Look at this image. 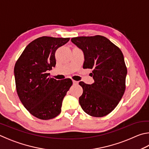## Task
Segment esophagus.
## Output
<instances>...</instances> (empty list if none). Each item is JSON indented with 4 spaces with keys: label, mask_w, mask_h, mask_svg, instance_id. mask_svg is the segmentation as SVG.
<instances>
[{
    "label": "esophagus",
    "mask_w": 149,
    "mask_h": 149,
    "mask_svg": "<svg viewBox=\"0 0 149 149\" xmlns=\"http://www.w3.org/2000/svg\"><path fill=\"white\" fill-rule=\"evenodd\" d=\"M73 84H74V85H77V84H78V81L73 80Z\"/></svg>",
    "instance_id": "esophagus-1"
}]
</instances>
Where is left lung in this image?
<instances>
[{"mask_svg": "<svg viewBox=\"0 0 149 149\" xmlns=\"http://www.w3.org/2000/svg\"><path fill=\"white\" fill-rule=\"evenodd\" d=\"M71 41L81 49L85 56L83 68L93 70L94 82L79 83L83 94L79 102L88 115L102 117L117 107L125 91L127 74L123 54L117 46L104 36H80Z\"/></svg>", "mask_w": 149, "mask_h": 149, "instance_id": "obj_1", "label": "left lung"}]
</instances>
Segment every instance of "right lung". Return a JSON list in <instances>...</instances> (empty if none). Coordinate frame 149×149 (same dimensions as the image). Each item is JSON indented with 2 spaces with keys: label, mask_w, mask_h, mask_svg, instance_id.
<instances>
[{
  "label": "right lung",
  "mask_w": 149,
  "mask_h": 149,
  "mask_svg": "<svg viewBox=\"0 0 149 149\" xmlns=\"http://www.w3.org/2000/svg\"><path fill=\"white\" fill-rule=\"evenodd\" d=\"M69 38H38L25 47L15 63L14 76L19 98L29 112L42 120L55 118L72 85L70 79L56 80L48 71L55 66V53Z\"/></svg>",
  "instance_id": "add662e5"
}]
</instances>
